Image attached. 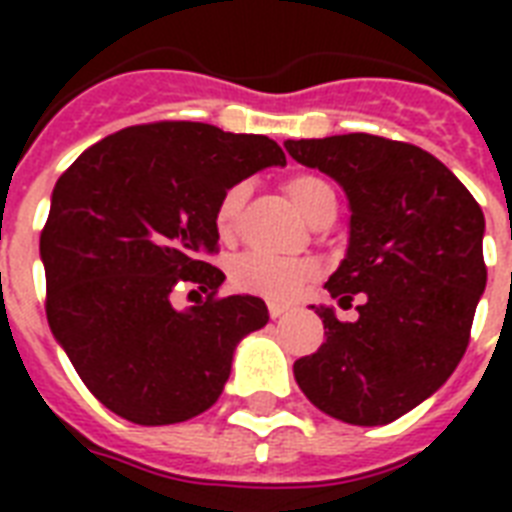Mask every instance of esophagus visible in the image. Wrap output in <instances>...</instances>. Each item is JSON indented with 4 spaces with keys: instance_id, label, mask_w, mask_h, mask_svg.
Listing matches in <instances>:
<instances>
[{
    "instance_id": "obj_1",
    "label": "esophagus",
    "mask_w": 512,
    "mask_h": 512,
    "mask_svg": "<svg viewBox=\"0 0 512 512\" xmlns=\"http://www.w3.org/2000/svg\"><path fill=\"white\" fill-rule=\"evenodd\" d=\"M287 311H289L287 303H276V300H271V303H268V313H271V319H281V316H284Z\"/></svg>"
}]
</instances>
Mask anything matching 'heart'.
<instances>
[{
  "label": "heart",
  "mask_w": 512,
  "mask_h": 512,
  "mask_svg": "<svg viewBox=\"0 0 512 512\" xmlns=\"http://www.w3.org/2000/svg\"><path fill=\"white\" fill-rule=\"evenodd\" d=\"M287 193L308 220L324 207V201L335 196L329 183H324L316 175L289 177ZM247 196L249 185L236 183L217 201L215 228L223 239H231L236 228H239V217ZM316 273H319V265H316V260H308V257H271L263 255V252H244L231 263L233 287L252 292V295L271 297V300L295 297Z\"/></svg>",
  "instance_id": "1"
}]
</instances>
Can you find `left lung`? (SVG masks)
<instances>
[{
  "instance_id": "1",
  "label": "left lung",
  "mask_w": 512,
  "mask_h": 512,
  "mask_svg": "<svg viewBox=\"0 0 512 512\" xmlns=\"http://www.w3.org/2000/svg\"><path fill=\"white\" fill-rule=\"evenodd\" d=\"M295 162L329 175L348 199V249L332 297L364 295L358 319L311 305L327 340L295 361L308 401L348 425H388L444 385L468 348L486 289V220L436 156L366 132L287 140Z\"/></svg>"
}]
</instances>
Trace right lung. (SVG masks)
Here are the masks:
<instances>
[{
	"label": "right lung",
	"mask_w": 512,
	"mask_h": 512,
	"mask_svg": "<svg viewBox=\"0 0 512 512\" xmlns=\"http://www.w3.org/2000/svg\"><path fill=\"white\" fill-rule=\"evenodd\" d=\"M287 156L265 135L201 122L127 127L87 148L52 188L39 239L47 321L100 404L135 425L207 412L239 342L268 324L260 297L215 300L225 281L215 207L231 185ZM196 283L207 304L180 312Z\"/></svg>",
	"instance_id": "obj_1"
}]
</instances>
